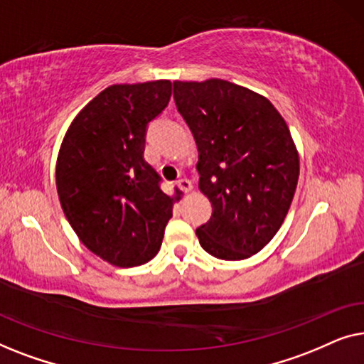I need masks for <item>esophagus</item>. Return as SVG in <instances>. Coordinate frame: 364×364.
Listing matches in <instances>:
<instances>
[{"label": "esophagus", "instance_id": "1", "mask_svg": "<svg viewBox=\"0 0 364 364\" xmlns=\"http://www.w3.org/2000/svg\"><path fill=\"white\" fill-rule=\"evenodd\" d=\"M177 183H178V187H181L182 191H186V192H191L193 188L192 181H188V178H181V181H178Z\"/></svg>", "mask_w": 364, "mask_h": 364}]
</instances>
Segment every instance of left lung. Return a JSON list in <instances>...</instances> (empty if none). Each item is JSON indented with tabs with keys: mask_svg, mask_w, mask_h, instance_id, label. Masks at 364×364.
<instances>
[{
	"mask_svg": "<svg viewBox=\"0 0 364 364\" xmlns=\"http://www.w3.org/2000/svg\"><path fill=\"white\" fill-rule=\"evenodd\" d=\"M173 99L198 147V188L213 207L198 242L220 260H245L290 210L300 176L290 129L265 96L223 79L173 81Z\"/></svg>",
	"mask_w": 364,
	"mask_h": 364,
	"instance_id": "8db88e82",
	"label": "left lung"
}]
</instances>
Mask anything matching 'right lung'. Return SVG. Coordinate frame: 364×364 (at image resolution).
Segmentation results:
<instances>
[{
  "label": "right lung",
  "instance_id": "add662e5",
  "mask_svg": "<svg viewBox=\"0 0 364 364\" xmlns=\"http://www.w3.org/2000/svg\"><path fill=\"white\" fill-rule=\"evenodd\" d=\"M172 96L168 79L112 84L81 109L56 162L59 202L94 255L131 268L161 250L172 197L144 159L147 124Z\"/></svg>",
  "mask_w": 364,
  "mask_h": 364
}]
</instances>
